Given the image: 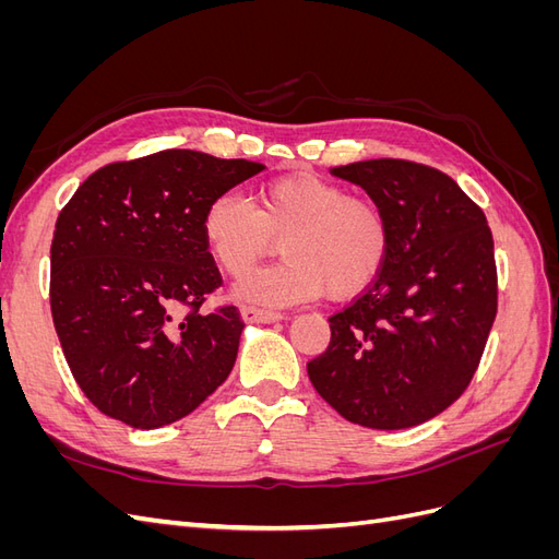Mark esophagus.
<instances>
[{
  "instance_id": "esophagus-1",
  "label": "esophagus",
  "mask_w": 559,
  "mask_h": 559,
  "mask_svg": "<svg viewBox=\"0 0 559 559\" xmlns=\"http://www.w3.org/2000/svg\"><path fill=\"white\" fill-rule=\"evenodd\" d=\"M284 314L277 310H265L259 306H247L242 308V319L245 321H261V324H273V321H280Z\"/></svg>"
}]
</instances>
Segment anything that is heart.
I'll return each instance as SVG.
<instances>
[{"label": "heart", "mask_w": 559, "mask_h": 559, "mask_svg": "<svg viewBox=\"0 0 559 559\" xmlns=\"http://www.w3.org/2000/svg\"><path fill=\"white\" fill-rule=\"evenodd\" d=\"M202 240L228 277H245L282 242L284 261L238 286L247 300L300 302L329 294L359 296L392 257V222L378 200L345 186L296 173L270 179L253 193H222L202 214Z\"/></svg>", "instance_id": "b5f03b06"}]
</instances>
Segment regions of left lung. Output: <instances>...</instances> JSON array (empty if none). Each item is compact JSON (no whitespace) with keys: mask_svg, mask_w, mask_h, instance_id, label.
Wrapping results in <instances>:
<instances>
[{"mask_svg":"<svg viewBox=\"0 0 559 559\" xmlns=\"http://www.w3.org/2000/svg\"><path fill=\"white\" fill-rule=\"evenodd\" d=\"M392 222L382 275L329 317L308 361L319 396L368 429L421 425L464 394L497 317L495 240L483 210L436 167L378 158L333 167Z\"/></svg>","mask_w":559,"mask_h":559,"instance_id":"1","label":"left lung"}]
</instances>
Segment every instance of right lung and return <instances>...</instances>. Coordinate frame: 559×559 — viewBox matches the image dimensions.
I'll use <instances>...</instances> for the list:
<instances>
[{
	"label": "right lung",
	"mask_w": 559,
	"mask_h": 559,
	"mask_svg": "<svg viewBox=\"0 0 559 559\" xmlns=\"http://www.w3.org/2000/svg\"><path fill=\"white\" fill-rule=\"evenodd\" d=\"M263 167L165 148L99 167L62 207L50 312L99 413L134 429L165 427L228 378L245 321L235 306L202 312L224 280L200 226L212 198Z\"/></svg>",
	"instance_id": "1"
}]
</instances>
